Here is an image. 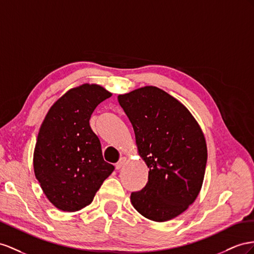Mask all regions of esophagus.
<instances>
[{"label": "esophagus", "mask_w": 254, "mask_h": 254, "mask_svg": "<svg viewBox=\"0 0 254 254\" xmlns=\"http://www.w3.org/2000/svg\"><path fill=\"white\" fill-rule=\"evenodd\" d=\"M126 163H127V158L123 157V158L120 159V161L118 162V163L116 164V168H117V170H121V168L125 166Z\"/></svg>", "instance_id": "obj_1"}]
</instances>
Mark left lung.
<instances>
[{"instance_id": "8db88e82", "label": "left lung", "mask_w": 254, "mask_h": 254, "mask_svg": "<svg viewBox=\"0 0 254 254\" xmlns=\"http://www.w3.org/2000/svg\"><path fill=\"white\" fill-rule=\"evenodd\" d=\"M131 121L148 183L131 194L141 216L165 222L186 211L203 186L207 145L196 119L183 103L154 86L118 95Z\"/></svg>"}]
</instances>
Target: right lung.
<instances>
[{
  "instance_id": "right-lung-1",
  "label": "right lung",
  "mask_w": 254,
  "mask_h": 254,
  "mask_svg": "<svg viewBox=\"0 0 254 254\" xmlns=\"http://www.w3.org/2000/svg\"><path fill=\"white\" fill-rule=\"evenodd\" d=\"M113 94L96 83L69 89L50 107L33 154L35 177L59 210L75 212L92 203L114 165L104 161L101 142L89 120Z\"/></svg>"
}]
</instances>
